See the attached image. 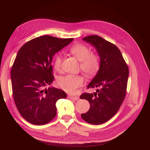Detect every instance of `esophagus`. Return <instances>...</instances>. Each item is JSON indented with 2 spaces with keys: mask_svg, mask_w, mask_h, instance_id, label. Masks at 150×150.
Returning <instances> with one entry per match:
<instances>
[{
  "mask_svg": "<svg viewBox=\"0 0 150 150\" xmlns=\"http://www.w3.org/2000/svg\"><path fill=\"white\" fill-rule=\"evenodd\" d=\"M69 97V99H73V100L74 101H78V99H79V98L78 96H68Z\"/></svg>",
  "mask_w": 150,
  "mask_h": 150,
  "instance_id": "obj_1",
  "label": "esophagus"
}]
</instances>
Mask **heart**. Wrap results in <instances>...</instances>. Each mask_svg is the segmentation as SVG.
Masks as SVG:
<instances>
[{"mask_svg": "<svg viewBox=\"0 0 150 150\" xmlns=\"http://www.w3.org/2000/svg\"><path fill=\"white\" fill-rule=\"evenodd\" d=\"M70 52L81 61V69L88 76L96 75L101 67V59L98 54L91 52L90 49L82 44L72 46ZM62 57L61 54H56L54 57L53 65L55 69L59 71L61 68ZM83 77L78 75L67 74L59 78L57 84L59 87L68 93H74L83 85Z\"/></svg>", "mask_w": 150, "mask_h": 150, "instance_id": "obj_1", "label": "heart"}]
</instances>
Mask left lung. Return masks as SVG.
I'll return each mask as SVG.
<instances>
[{
	"mask_svg": "<svg viewBox=\"0 0 150 150\" xmlns=\"http://www.w3.org/2000/svg\"><path fill=\"white\" fill-rule=\"evenodd\" d=\"M83 40L96 48L100 57L101 67L88 86V88L99 89L96 93H84L80 96L90 104L89 111L81 114V117L88 123L100 125L110 120L123 102L129 69L120 50L115 44L96 35Z\"/></svg>",
	"mask_w": 150,
	"mask_h": 150,
	"instance_id": "8db88e82",
	"label": "left lung"
}]
</instances>
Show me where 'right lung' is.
<instances>
[{
    "label": "right lung",
    "instance_id": "add662e5",
    "mask_svg": "<svg viewBox=\"0 0 150 150\" xmlns=\"http://www.w3.org/2000/svg\"><path fill=\"white\" fill-rule=\"evenodd\" d=\"M72 40L43 35L27 42L18 51L11 72L12 94L18 111L30 123H48L56 115L57 101L67 97L61 89L44 88L54 79V55Z\"/></svg>",
    "mask_w": 150,
    "mask_h": 150
}]
</instances>
